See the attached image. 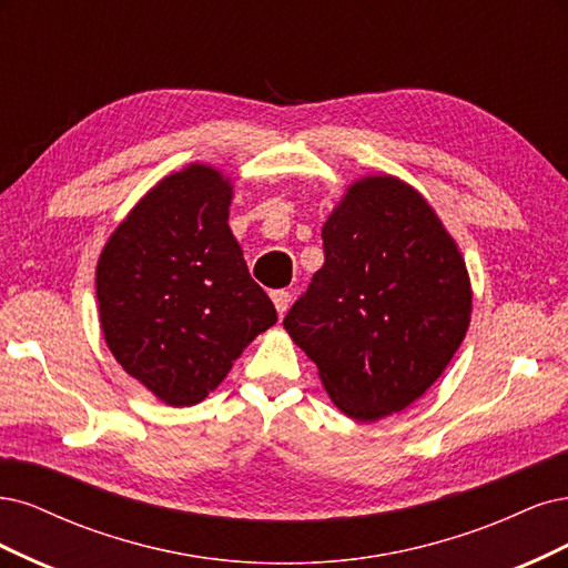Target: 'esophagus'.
<instances>
[{
    "label": "esophagus",
    "mask_w": 568,
    "mask_h": 568,
    "mask_svg": "<svg viewBox=\"0 0 568 568\" xmlns=\"http://www.w3.org/2000/svg\"><path fill=\"white\" fill-rule=\"evenodd\" d=\"M271 300H273V306H276L278 314L283 316L285 311H287V306H290V302H292V295H290V292H285V290H273L271 292Z\"/></svg>",
    "instance_id": "34e87169"
}]
</instances>
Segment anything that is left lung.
Wrapping results in <instances>:
<instances>
[{
    "label": "left lung",
    "instance_id": "8db88e82",
    "mask_svg": "<svg viewBox=\"0 0 568 568\" xmlns=\"http://www.w3.org/2000/svg\"><path fill=\"white\" fill-rule=\"evenodd\" d=\"M325 264L283 327L356 423L408 408L442 377L471 318L460 247L427 197L392 174L346 189L323 224Z\"/></svg>",
    "mask_w": 568,
    "mask_h": 568
}]
</instances>
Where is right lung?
<instances>
[{
    "instance_id": "add662e5",
    "label": "right lung",
    "mask_w": 568,
    "mask_h": 568,
    "mask_svg": "<svg viewBox=\"0 0 568 568\" xmlns=\"http://www.w3.org/2000/svg\"><path fill=\"white\" fill-rule=\"evenodd\" d=\"M231 179L191 162L145 193L97 264L99 321L126 375L162 404L205 400L278 321L229 226Z\"/></svg>"
}]
</instances>
